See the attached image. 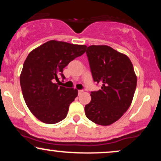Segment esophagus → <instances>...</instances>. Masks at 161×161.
Segmentation results:
<instances>
[{
    "instance_id": "esophagus-1",
    "label": "esophagus",
    "mask_w": 161,
    "mask_h": 161,
    "mask_svg": "<svg viewBox=\"0 0 161 161\" xmlns=\"http://www.w3.org/2000/svg\"><path fill=\"white\" fill-rule=\"evenodd\" d=\"M82 92H83V90H79V91H78L79 95H81V94H82Z\"/></svg>"
}]
</instances>
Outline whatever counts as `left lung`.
<instances>
[{"label": "left lung", "instance_id": "1", "mask_svg": "<svg viewBox=\"0 0 161 161\" xmlns=\"http://www.w3.org/2000/svg\"><path fill=\"white\" fill-rule=\"evenodd\" d=\"M86 54L94 82L99 91L91 92L92 100L85 107L88 119L108 125L119 119L132 103L137 77L126 55L107 45L88 47Z\"/></svg>", "mask_w": 161, "mask_h": 161}]
</instances>
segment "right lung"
Instances as JSON below:
<instances>
[{"label": "right lung", "instance_id": "add662e5", "mask_svg": "<svg viewBox=\"0 0 161 161\" xmlns=\"http://www.w3.org/2000/svg\"><path fill=\"white\" fill-rule=\"evenodd\" d=\"M87 46L52 40L29 53L20 75L25 102L37 119L54 124L67 115L78 90L61 86L64 68L86 52Z\"/></svg>", "mask_w": 161, "mask_h": 161}]
</instances>
